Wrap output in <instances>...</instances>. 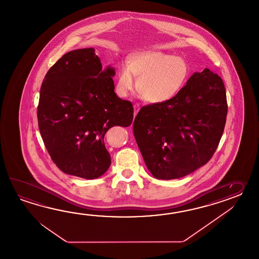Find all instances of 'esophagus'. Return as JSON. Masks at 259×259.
<instances>
[{
    "instance_id": "esophagus-1",
    "label": "esophagus",
    "mask_w": 259,
    "mask_h": 259,
    "mask_svg": "<svg viewBox=\"0 0 259 259\" xmlns=\"http://www.w3.org/2000/svg\"><path fill=\"white\" fill-rule=\"evenodd\" d=\"M133 108H134V116H136L138 112L140 110V105H139V104H134Z\"/></svg>"
}]
</instances>
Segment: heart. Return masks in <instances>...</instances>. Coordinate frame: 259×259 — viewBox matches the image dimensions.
<instances>
[{"label":"heart","instance_id":"1","mask_svg":"<svg viewBox=\"0 0 259 259\" xmlns=\"http://www.w3.org/2000/svg\"><path fill=\"white\" fill-rule=\"evenodd\" d=\"M189 73L186 62L181 57L161 52H145L133 55L128 66L119 67L116 93L126 97L135 87L150 103H163L173 98L186 81Z\"/></svg>","mask_w":259,"mask_h":259}]
</instances>
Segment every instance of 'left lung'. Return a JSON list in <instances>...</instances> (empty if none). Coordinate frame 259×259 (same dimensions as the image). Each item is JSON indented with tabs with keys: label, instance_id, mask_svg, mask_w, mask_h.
I'll return each instance as SVG.
<instances>
[{
	"label": "left lung",
	"instance_id": "1",
	"mask_svg": "<svg viewBox=\"0 0 259 259\" xmlns=\"http://www.w3.org/2000/svg\"><path fill=\"white\" fill-rule=\"evenodd\" d=\"M224 83L208 68L168 101L144 105L133 132L145 165L160 180L187 176L213 156L225 127Z\"/></svg>",
	"mask_w": 259,
	"mask_h": 259
}]
</instances>
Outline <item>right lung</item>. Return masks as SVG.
I'll use <instances>...</instances> for the list:
<instances>
[{
	"label": "right lung",
	"mask_w": 259,
	"mask_h": 259,
	"mask_svg": "<svg viewBox=\"0 0 259 259\" xmlns=\"http://www.w3.org/2000/svg\"><path fill=\"white\" fill-rule=\"evenodd\" d=\"M113 67L103 69L94 48L63 55L44 77L38 124L51 158L66 174L93 180L111 165L105 135L133 120L130 101L116 96Z\"/></svg>",
	"instance_id": "right-lung-1"
}]
</instances>
